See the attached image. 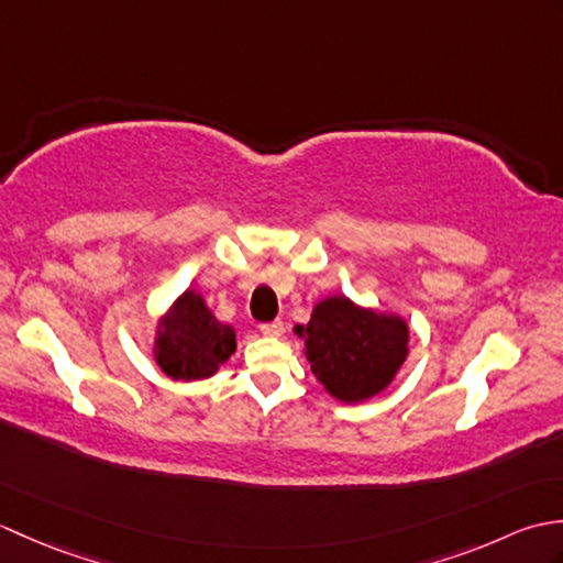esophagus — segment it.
<instances>
[{
  "label": "esophagus",
  "mask_w": 563,
  "mask_h": 563,
  "mask_svg": "<svg viewBox=\"0 0 563 563\" xmlns=\"http://www.w3.org/2000/svg\"><path fill=\"white\" fill-rule=\"evenodd\" d=\"M285 324L280 319H273V321H263L261 324V333L263 336H283Z\"/></svg>",
  "instance_id": "esophagus-1"
}]
</instances>
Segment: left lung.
Segmentation results:
<instances>
[{
    "label": "left lung",
    "mask_w": 563,
    "mask_h": 563,
    "mask_svg": "<svg viewBox=\"0 0 563 563\" xmlns=\"http://www.w3.org/2000/svg\"><path fill=\"white\" fill-rule=\"evenodd\" d=\"M295 333L305 341L314 377L343 404L385 391L409 355V327L401 317L357 307L343 295L321 300Z\"/></svg>",
    "instance_id": "1"
}]
</instances>
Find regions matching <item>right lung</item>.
Segmentation results:
<instances>
[{"label":"right lung","mask_w":563,"mask_h":563,"mask_svg":"<svg viewBox=\"0 0 563 563\" xmlns=\"http://www.w3.org/2000/svg\"><path fill=\"white\" fill-rule=\"evenodd\" d=\"M236 351V333L214 319L196 290H186L172 305L154 336V361L172 379H206L230 361Z\"/></svg>","instance_id":"obj_1"}]
</instances>
